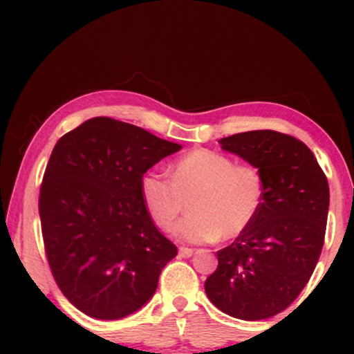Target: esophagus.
<instances>
[{
    "instance_id": "esophagus-1",
    "label": "esophagus",
    "mask_w": 354,
    "mask_h": 354,
    "mask_svg": "<svg viewBox=\"0 0 354 354\" xmlns=\"http://www.w3.org/2000/svg\"><path fill=\"white\" fill-rule=\"evenodd\" d=\"M194 253V250L193 248H188V246H181L180 248V256L181 258H189L191 254Z\"/></svg>"
}]
</instances>
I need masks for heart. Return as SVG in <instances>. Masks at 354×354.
Returning <instances> with one entry per match:
<instances>
[{
    "mask_svg": "<svg viewBox=\"0 0 354 354\" xmlns=\"http://www.w3.org/2000/svg\"><path fill=\"white\" fill-rule=\"evenodd\" d=\"M140 191L146 211L161 230L171 228L188 201L189 214L173 228L181 241H230L258 218L266 181L253 165H234L225 154L196 148L169 166V180L146 171Z\"/></svg>",
    "mask_w": 354,
    "mask_h": 354,
    "instance_id": "heart-1",
    "label": "heart"
}]
</instances>
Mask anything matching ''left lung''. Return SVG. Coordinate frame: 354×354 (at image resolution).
<instances>
[{"mask_svg": "<svg viewBox=\"0 0 354 354\" xmlns=\"http://www.w3.org/2000/svg\"><path fill=\"white\" fill-rule=\"evenodd\" d=\"M219 143L263 173L266 198L253 225L216 253L205 291L233 318L266 319L310 281L323 250L330 186L315 154L295 136L258 129Z\"/></svg>", "mask_w": 354, "mask_h": 354, "instance_id": "left-lung-1", "label": "left lung"}]
</instances>
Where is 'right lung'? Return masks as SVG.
Here are the masks:
<instances>
[{
  "instance_id": "add662e5",
  "label": "right lung",
  "mask_w": 354,
  "mask_h": 354,
  "mask_svg": "<svg viewBox=\"0 0 354 354\" xmlns=\"http://www.w3.org/2000/svg\"><path fill=\"white\" fill-rule=\"evenodd\" d=\"M181 146L98 116L61 136L39 188L48 265L61 293L96 319H120L154 295L178 254L141 200V176Z\"/></svg>"
}]
</instances>
